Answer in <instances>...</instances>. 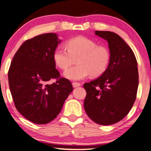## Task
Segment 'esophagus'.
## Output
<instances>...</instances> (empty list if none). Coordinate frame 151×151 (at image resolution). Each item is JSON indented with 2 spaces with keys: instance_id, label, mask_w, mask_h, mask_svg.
<instances>
[{
  "instance_id": "1",
  "label": "esophagus",
  "mask_w": 151,
  "mask_h": 151,
  "mask_svg": "<svg viewBox=\"0 0 151 151\" xmlns=\"http://www.w3.org/2000/svg\"><path fill=\"white\" fill-rule=\"evenodd\" d=\"M72 85H73V88H77V87L80 86L81 83H78V82H73L72 83Z\"/></svg>"
}]
</instances>
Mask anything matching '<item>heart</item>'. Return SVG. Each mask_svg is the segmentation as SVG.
Segmentation results:
<instances>
[{"mask_svg":"<svg viewBox=\"0 0 151 151\" xmlns=\"http://www.w3.org/2000/svg\"><path fill=\"white\" fill-rule=\"evenodd\" d=\"M66 50L58 47L53 52V60L56 65L65 69L73 63L76 58L77 65L64 71L63 76L71 80L78 81L91 74L98 76L105 72L109 62L110 55L107 48L97 45L91 39L77 36L65 42Z\"/></svg>","mask_w":151,"mask_h":151,"instance_id":"1","label":"heart"}]
</instances>
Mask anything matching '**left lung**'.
<instances>
[{
  "mask_svg": "<svg viewBox=\"0 0 151 151\" xmlns=\"http://www.w3.org/2000/svg\"><path fill=\"white\" fill-rule=\"evenodd\" d=\"M107 41L110 52L108 67L98 78L85 83L83 106L96 124L108 126L121 121L131 110L138 87V63L131 48L117 34L95 31Z\"/></svg>",
  "mask_w": 151,
  "mask_h": 151,
  "instance_id": "left-lung-1",
  "label": "left lung"
}]
</instances>
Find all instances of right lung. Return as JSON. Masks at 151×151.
I'll return each mask as SVG.
<instances>
[{
    "instance_id": "obj_1",
    "label": "right lung",
    "mask_w": 151,
    "mask_h": 151,
    "mask_svg": "<svg viewBox=\"0 0 151 151\" xmlns=\"http://www.w3.org/2000/svg\"><path fill=\"white\" fill-rule=\"evenodd\" d=\"M61 40L57 34L37 36L22 44L13 58L9 84L17 111L36 124L52 121L73 91L70 81L60 78L53 52ZM56 78V83L48 84Z\"/></svg>"
}]
</instances>
